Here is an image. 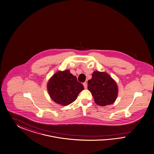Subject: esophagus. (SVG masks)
<instances>
[{
	"label": "esophagus",
	"mask_w": 154,
	"mask_h": 154,
	"mask_svg": "<svg viewBox=\"0 0 154 154\" xmlns=\"http://www.w3.org/2000/svg\"><path fill=\"white\" fill-rule=\"evenodd\" d=\"M83 85H84V88L85 89H87V83L85 82H84Z\"/></svg>",
	"instance_id": "34e87169"
}]
</instances>
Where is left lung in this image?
Segmentation results:
<instances>
[{"label":"left lung","mask_w":154,"mask_h":154,"mask_svg":"<svg viewBox=\"0 0 154 154\" xmlns=\"http://www.w3.org/2000/svg\"><path fill=\"white\" fill-rule=\"evenodd\" d=\"M88 90L91 93L95 103L106 106L115 102L118 94L116 82L106 72L95 71L88 81Z\"/></svg>","instance_id":"1"}]
</instances>
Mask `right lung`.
I'll list each match as a JSON object with an SVG mask.
<instances>
[{"instance_id":"1","label":"right lung","mask_w":154,"mask_h":154,"mask_svg":"<svg viewBox=\"0 0 154 154\" xmlns=\"http://www.w3.org/2000/svg\"><path fill=\"white\" fill-rule=\"evenodd\" d=\"M47 86L52 100L64 106L73 102L84 89L83 85L69 70L56 72L49 79Z\"/></svg>"}]
</instances>
